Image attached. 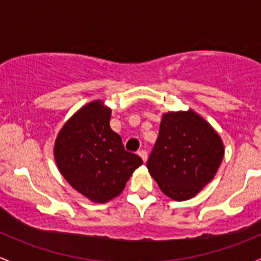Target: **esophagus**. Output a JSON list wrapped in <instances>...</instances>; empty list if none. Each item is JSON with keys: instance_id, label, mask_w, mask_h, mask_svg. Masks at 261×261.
<instances>
[{"instance_id": "34e87169", "label": "esophagus", "mask_w": 261, "mask_h": 261, "mask_svg": "<svg viewBox=\"0 0 261 261\" xmlns=\"http://www.w3.org/2000/svg\"><path fill=\"white\" fill-rule=\"evenodd\" d=\"M138 154L141 155V158L143 160V162H147V160H148V153H147V150H139Z\"/></svg>"}]
</instances>
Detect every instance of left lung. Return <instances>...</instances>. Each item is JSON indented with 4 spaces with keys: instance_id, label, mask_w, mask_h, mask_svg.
Listing matches in <instances>:
<instances>
[{
    "instance_id": "left-lung-1",
    "label": "left lung",
    "mask_w": 261,
    "mask_h": 261,
    "mask_svg": "<svg viewBox=\"0 0 261 261\" xmlns=\"http://www.w3.org/2000/svg\"><path fill=\"white\" fill-rule=\"evenodd\" d=\"M222 158L221 138L203 118L192 111L170 112L162 117L147 168L165 195L184 201L214 178Z\"/></svg>"
}]
</instances>
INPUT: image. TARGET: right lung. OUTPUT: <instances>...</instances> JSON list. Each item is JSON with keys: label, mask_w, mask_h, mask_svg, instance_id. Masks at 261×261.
<instances>
[{"label": "right lung", "mask_w": 261, "mask_h": 261, "mask_svg": "<svg viewBox=\"0 0 261 261\" xmlns=\"http://www.w3.org/2000/svg\"><path fill=\"white\" fill-rule=\"evenodd\" d=\"M111 109L91 101L66 122L55 142L56 165L77 192L104 203L119 195L136 168L139 155L124 149L109 125Z\"/></svg>", "instance_id": "add662e5"}]
</instances>
